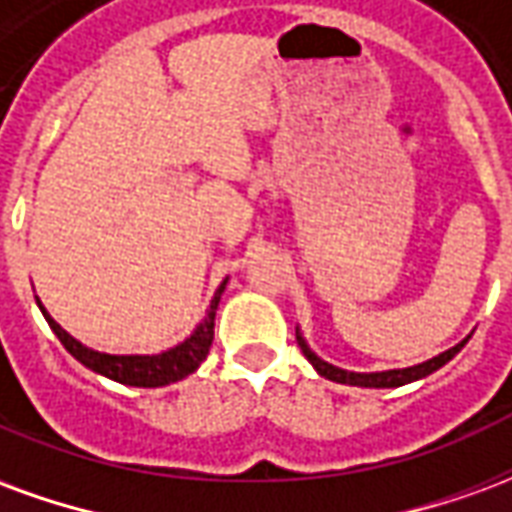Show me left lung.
I'll use <instances>...</instances> for the list:
<instances>
[{
    "label": "left lung",
    "mask_w": 512,
    "mask_h": 512,
    "mask_svg": "<svg viewBox=\"0 0 512 512\" xmlns=\"http://www.w3.org/2000/svg\"><path fill=\"white\" fill-rule=\"evenodd\" d=\"M296 340L301 345V354L310 359V365L318 370V376L329 378V381H337V384H348V386H367V389H392V386H403L411 384V381H419V378L430 376V373H436L439 367H444L450 362L452 356L461 351L463 345L469 343V337L461 340L458 345H452L450 351H444V354L433 356L428 362H422V365L414 367H403V370H381V373H354V370H343V367H334L329 362H323L321 356L312 351L307 340L301 337V332L296 329Z\"/></svg>",
    "instance_id": "8db88e82"
}]
</instances>
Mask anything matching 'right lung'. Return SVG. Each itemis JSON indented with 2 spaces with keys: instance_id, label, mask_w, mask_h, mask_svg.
Listing matches in <instances>:
<instances>
[{
  "instance_id": "1",
  "label": "right lung",
  "mask_w": 512,
  "mask_h": 512,
  "mask_svg": "<svg viewBox=\"0 0 512 512\" xmlns=\"http://www.w3.org/2000/svg\"><path fill=\"white\" fill-rule=\"evenodd\" d=\"M224 285H227V279H224L222 285L216 288L211 299V307L205 312V318L200 321V326L194 329V332L178 343L175 348H169L164 354H104V351H93V348H87L82 345L76 337L62 329L60 323L51 318L46 307H43V301H38L40 312H43V318L51 326V332L57 334V340L65 345V351L76 359V362H82L84 367H90L93 373L98 376H106L117 381V384H126V386H167L175 384L180 378L191 376L197 367L202 365V359L208 356L213 343V321H216V310H219V299H222Z\"/></svg>"
}]
</instances>
